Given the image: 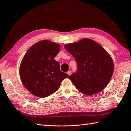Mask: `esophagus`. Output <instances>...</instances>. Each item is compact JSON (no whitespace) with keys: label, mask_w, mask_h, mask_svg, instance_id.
Here are the masks:
<instances>
[{"label":"esophagus","mask_w":131,"mask_h":131,"mask_svg":"<svg viewBox=\"0 0 131 131\" xmlns=\"http://www.w3.org/2000/svg\"><path fill=\"white\" fill-rule=\"evenodd\" d=\"M67 74H68L69 75H71V71H69L67 72Z\"/></svg>","instance_id":"34e87169"}]
</instances>
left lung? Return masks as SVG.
<instances>
[{
	"label": "left lung",
	"instance_id": "left-lung-1",
	"mask_svg": "<svg viewBox=\"0 0 131 131\" xmlns=\"http://www.w3.org/2000/svg\"><path fill=\"white\" fill-rule=\"evenodd\" d=\"M65 48L77 63V71L69 77L77 89L89 95L104 89L114 70L113 61L104 48L92 39L84 38L66 45Z\"/></svg>",
	"mask_w": 131,
	"mask_h": 131
}]
</instances>
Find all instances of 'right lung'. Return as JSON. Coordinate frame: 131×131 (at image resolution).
<instances>
[{
	"mask_svg": "<svg viewBox=\"0 0 131 131\" xmlns=\"http://www.w3.org/2000/svg\"><path fill=\"white\" fill-rule=\"evenodd\" d=\"M60 46L48 40L33 45L20 63L19 75L24 87L33 95L45 98L59 89L61 81L69 77L61 71L54 60Z\"/></svg>",
	"mask_w": 131,
	"mask_h": 131,
	"instance_id": "1",
	"label": "right lung"
}]
</instances>
